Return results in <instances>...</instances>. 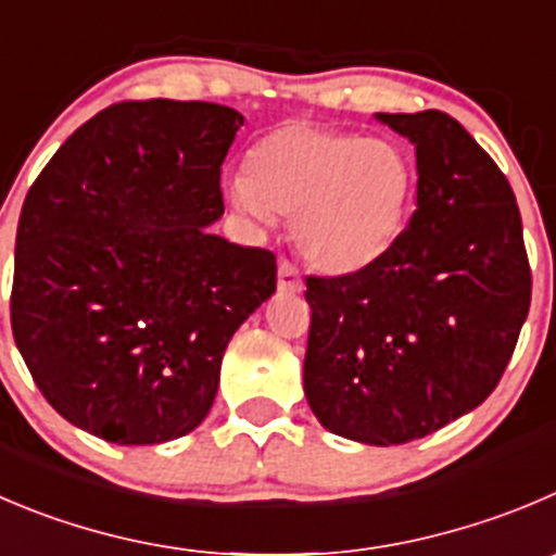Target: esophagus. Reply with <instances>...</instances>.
I'll return each mask as SVG.
<instances>
[{
    "label": "esophagus",
    "instance_id": "1",
    "mask_svg": "<svg viewBox=\"0 0 556 556\" xmlns=\"http://www.w3.org/2000/svg\"><path fill=\"white\" fill-rule=\"evenodd\" d=\"M278 289L289 294L303 292V278H300L298 267L292 262H287V258H281V264H278Z\"/></svg>",
    "mask_w": 556,
    "mask_h": 556
}]
</instances>
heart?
Here are the masks:
<instances>
[{
    "mask_svg": "<svg viewBox=\"0 0 556 556\" xmlns=\"http://www.w3.org/2000/svg\"><path fill=\"white\" fill-rule=\"evenodd\" d=\"M226 195L256 226L292 218L294 242L314 267L354 273L399 240L415 168L395 141L287 123L251 147Z\"/></svg>",
    "mask_w": 556,
    "mask_h": 556,
    "instance_id": "1",
    "label": "heart"
}]
</instances>
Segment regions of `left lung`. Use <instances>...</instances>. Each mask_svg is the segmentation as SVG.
<instances>
[{
  "instance_id": "left-lung-1",
  "label": "left lung",
  "mask_w": 556,
  "mask_h": 556,
  "mask_svg": "<svg viewBox=\"0 0 556 556\" xmlns=\"http://www.w3.org/2000/svg\"><path fill=\"white\" fill-rule=\"evenodd\" d=\"M377 119L415 144L417 210L368 267L308 275L303 382L327 431L388 447L494 393L532 273L510 182L462 123L437 109Z\"/></svg>"
}]
</instances>
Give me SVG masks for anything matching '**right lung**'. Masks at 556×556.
<instances>
[{
  "instance_id": "1",
  "label": "right lung",
  "mask_w": 556,
  "mask_h": 556,
  "mask_svg": "<svg viewBox=\"0 0 556 556\" xmlns=\"http://www.w3.org/2000/svg\"><path fill=\"white\" fill-rule=\"evenodd\" d=\"M240 111L125 100L46 163L15 235L10 325L31 379L116 445L193 431L237 327L275 292V256L213 235Z\"/></svg>"
}]
</instances>
